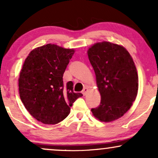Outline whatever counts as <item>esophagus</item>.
<instances>
[{"instance_id": "obj_1", "label": "esophagus", "mask_w": 158, "mask_h": 158, "mask_svg": "<svg viewBox=\"0 0 158 158\" xmlns=\"http://www.w3.org/2000/svg\"><path fill=\"white\" fill-rule=\"evenodd\" d=\"M87 90H88L87 87H84V89H83V90H82V94L84 95V96H85V95H86Z\"/></svg>"}]
</instances>
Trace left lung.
Returning <instances> with one entry per match:
<instances>
[{"label":"left lung","mask_w":158,"mask_h":158,"mask_svg":"<svg viewBox=\"0 0 158 158\" xmlns=\"http://www.w3.org/2000/svg\"><path fill=\"white\" fill-rule=\"evenodd\" d=\"M101 94L99 106L91 111L101 121L119 118L132 107L138 89V77L132 56L123 47L102 42L87 51Z\"/></svg>","instance_id":"1"}]
</instances>
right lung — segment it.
Masks as SVG:
<instances>
[{
	"label": "right lung",
	"instance_id": "obj_1",
	"mask_svg": "<svg viewBox=\"0 0 158 158\" xmlns=\"http://www.w3.org/2000/svg\"><path fill=\"white\" fill-rule=\"evenodd\" d=\"M73 49L47 44L34 49L25 60L19 77V93L26 109L37 121L56 124L70 113V107L83 95L63 74Z\"/></svg>",
	"mask_w": 158,
	"mask_h": 158
}]
</instances>
